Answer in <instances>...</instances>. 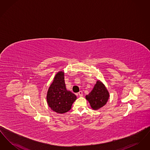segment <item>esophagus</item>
<instances>
[{
  "label": "esophagus",
  "instance_id": "obj_1",
  "mask_svg": "<svg viewBox=\"0 0 150 150\" xmlns=\"http://www.w3.org/2000/svg\"><path fill=\"white\" fill-rule=\"evenodd\" d=\"M78 94L80 97L83 96V92H82V91H80L78 93Z\"/></svg>",
  "mask_w": 150,
  "mask_h": 150
}]
</instances>
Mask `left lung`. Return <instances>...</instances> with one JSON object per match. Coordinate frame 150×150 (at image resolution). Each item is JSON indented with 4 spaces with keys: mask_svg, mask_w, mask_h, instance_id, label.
<instances>
[{
    "mask_svg": "<svg viewBox=\"0 0 150 150\" xmlns=\"http://www.w3.org/2000/svg\"><path fill=\"white\" fill-rule=\"evenodd\" d=\"M109 98V93L102 83L97 81L92 92L86 96L93 110H98L105 106Z\"/></svg>",
    "mask_w": 150,
    "mask_h": 150,
    "instance_id": "left-lung-1",
    "label": "left lung"
}]
</instances>
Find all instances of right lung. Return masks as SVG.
I'll list each match as a JSON object with an SVG mask.
<instances>
[{
    "instance_id": "add662e5",
    "label": "right lung",
    "mask_w": 150,
    "mask_h": 150,
    "mask_svg": "<svg viewBox=\"0 0 150 150\" xmlns=\"http://www.w3.org/2000/svg\"><path fill=\"white\" fill-rule=\"evenodd\" d=\"M47 100L50 108L57 113L64 114L70 110L76 96L67 91L63 72L59 71L56 75L49 88Z\"/></svg>"
}]
</instances>
